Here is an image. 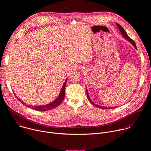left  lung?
I'll return each mask as SVG.
<instances>
[{"instance_id":"1","label":"left lung","mask_w":151,"mask_h":151,"mask_svg":"<svg viewBox=\"0 0 151 151\" xmlns=\"http://www.w3.org/2000/svg\"><path fill=\"white\" fill-rule=\"evenodd\" d=\"M116 25H117V26L118 27V28H119V30H120V32H121V33H122V36L127 40H128L129 42H130V43H132V44H133V45L136 48H137V47H136V44H135V42H134V41L132 39H131L130 37L128 36V35H127V33H126V32L125 31V30L123 29V27L121 26V25H119L118 23H116ZM87 91V98H88V99L89 100V101L91 102V103L92 104H93L94 106H96V107H99V108H101V109H114V108H116V107H105V106H99V105H97V104H95L91 100V99H90V96H89V94H88V91H87V90H86Z\"/></svg>"}]
</instances>
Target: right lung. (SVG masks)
Wrapping results in <instances>:
<instances>
[{"mask_svg":"<svg viewBox=\"0 0 151 151\" xmlns=\"http://www.w3.org/2000/svg\"><path fill=\"white\" fill-rule=\"evenodd\" d=\"M66 82H67V79L66 80V81L64 82L61 92L59 94V96H58V97L52 102L46 104V105H43V106H30V105H27V107H30V108L36 110V111H49L52 109L55 108L56 107H57L58 106H59L61 103L63 101L64 99V94H65V87H66ZM18 99L19 101H20V102L25 104V103L24 102H23L21 100H20L18 98H17Z\"/></svg>","mask_w":151,"mask_h":151,"instance_id":"right-lung-1","label":"right lung"}]
</instances>
